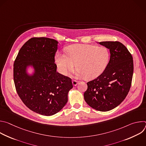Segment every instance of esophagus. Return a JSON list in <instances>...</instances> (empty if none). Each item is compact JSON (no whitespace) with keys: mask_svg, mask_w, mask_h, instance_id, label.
I'll list each match as a JSON object with an SVG mask.
<instances>
[{"mask_svg":"<svg viewBox=\"0 0 146 146\" xmlns=\"http://www.w3.org/2000/svg\"><path fill=\"white\" fill-rule=\"evenodd\" d=\"M78 81H77V80H72V83H73V85L74 86H77V84H78Z\"/></svg>","mask_w":146,"mask_h":146,"instance_id":"obj_1","label":"esophagus"}]
</instances>
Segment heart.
<instances>
[{
  "mask_svg": "<svg viewBox=\"0 0 146 146\" xmlns=\"http://www.w3.org/2000/svg\"><path fill=\"white\" fill-rule=\"evenodd\" d=\"M68 55L59 54L56 61L60 72L68 76L76 67L77 77L86 76L92 79L99 76L105 69L110 58L109 50L104 46L97 47L88 44L70 46Z\"/></svg>",
  "mask_w": 146,
  "mask_h": 146,
  "instance_id": "1",
  "label": "heart"
}]
</instances>
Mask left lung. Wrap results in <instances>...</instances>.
<instances>
[{
  "mask_svg": "<svg viewBox=\"0 0 146 146\" xmlns=\"http://www.w3.org/2000/svg\"><path fill=\"white\" fill-rule=\"evenodd\" d=\"M99 44L110 50V60L103 72L87 82L84 98L92 108L108 111L120 105L127 96L132 84L133 60L127 47L119 41Z\"/></svg>",
  "mask_w": 146,
  "mask_h": 146,
  "instance_id": "left-lung-1",
  "label": "left lung"
}]
</instances>
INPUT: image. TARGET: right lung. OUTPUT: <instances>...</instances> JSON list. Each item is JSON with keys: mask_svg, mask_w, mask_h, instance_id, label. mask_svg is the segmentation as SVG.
Returning <instances> with one entry per match:
<instances>
[{"mask_svg": "<svg viewBox=\"0 0 146 146\" xmlns=\"http://www.w3.org/2000/svg\"><path fill=\"white\" fill-rule=\"evenodd\" d=\"M58 43L52 38L32 37L21 48L14 63V82L20 99L33 111L46 116L65 106L73 88L72 79L56 72ZM31 65L35 69L31 76L26 72Z\"/></svg>", "mask_w": 146, "mask_h": 146, "instance_id": "obj_1", "label": "right lung"}]
</instances>
